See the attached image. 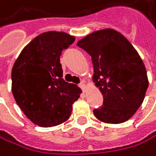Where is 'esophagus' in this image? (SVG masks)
<instances>
[{
    "mask_svg": "<svg viewBox=\"0 0 156 156\" xmlns=\"http://www.w3.org/2000/svg\"><path fill=\"white\" fill-rule=\"evenodd\" d=\"M80 87L81 88V90H82V91H85V89H86V84H85V83L84 82H80Z\"/></svg>",
    "mask_w": 156,
    "mask_h": 156,
    "instance_id": "34e87169",
    "label": "esophagus"
}]
</instances>
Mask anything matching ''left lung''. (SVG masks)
<instances>
[{
    "instance_id": "1",
    "label": "left lung",
    "mask_w": 156,
    "mask_h": 156,
    "mask_svg": "<svg viewBox=\"0 0 156 156\" xmlns=\"http://www.w3.org/2000/svg\"><path fill=\"white\" fill-rule=\"evenodd\" d=\"M76 45L91 56L93 80L104 96L102 105L93 110L96 118L108 124L126 122L142 105L149 86L138 52L111 29L95 31Z\"/></svg>"
}]
</instances>
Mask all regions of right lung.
I'll list each match as a JSON object with an SVG mask.
<instances>
[{"label": "right lung", "instance_id": "add662e5", "mask_svg": "<svg viewBox=\"0 0 156 156\" xmlns=\"http://www.w3.org/2000/svg\"><path fill=\"white\" fill-rule=\"evenodd\" d=\"M74 41L75 37L65 32H44L25 47L13 65L14 99L39 126H55L67 121L72 105L80 98L81 90L62 79L60 63L62 51Z\"/></svg>", "mask_w": 156, "mask_h": 156}]
</instances>
